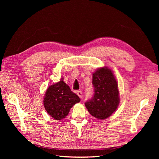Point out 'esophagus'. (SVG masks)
I'll return each instance as SVG.
<instances>
[{
  "mask_svg": "<svg viewBox=\"0 0 159 159\" xmlns=\"http://www.w3.org/2000/svg\"><path fill=\"white\" fill-rule=\"evenodd\" d=\"M77 94H78V95L79 96L80 98H81V99L83 98V93H82V91H78V92H77Z\"/></svg>",
  "mask_w": 159,
  "mask_h": 159,
  "instance_id": "obj_1",
  "label": "esophagus"
}]
</instances>
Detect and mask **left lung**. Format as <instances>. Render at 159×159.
I'll list each match as a JSON object with an SVG mask.
<instances>
[{"label":"left lung","instance_id":"obj_1","mask_svg":"<svg viewBox=\"0 0 159 159\" xmlns=\"http://www.w3.org/2000/svg\"><path fill=\"white\" fill-rule=\"evenodd\" d=\"M93 97L85 103L94 117L105 119L111 115L119 103L118 85L113 72L107 68L98 69L93 74Z\"/></svg>","mask_w":159,"mask_h":159}]
</instances>
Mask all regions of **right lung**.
<instances>
[{"label":"right lung","mask_w":159,"mask_h":159,"mask_svg":"<svg viewBox=\"0 0 159 159\" xmlns=\"http://www.w3.org/2000/svg\"><path fill=\"white\" fill-rule=\"evenodd\" d=\"M80 102L78 95L71 91L69 86L61 80L48 88L44 96V107L55 120H61L68 115L70 109Z\"/></svg>","instance_id":"add662e5"}]
</instances>
